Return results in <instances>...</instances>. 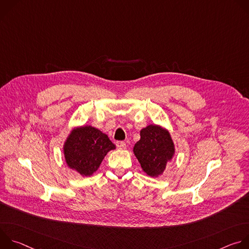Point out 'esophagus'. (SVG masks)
I'll return each instance as SVG.
<instances>
[{
    "label": "esophagus",
    "instance_id": "obj_1",
    "mask_svg": "<svg viewBox=\"0 0 249 249\" xmlns=\"http://www.w3.org/2000/svg\"><path fill=\"white\" fill-rule=\"evenodd\" d=\"M116 146H117V148H118V149H120V150H124V149H126V143H125V142H122V141L117 142V143H116Z\"/></svg>",
    "mask_w": 249,
    "mask_h": 249
}]
</instances>
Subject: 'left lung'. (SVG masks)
<instances>
[{
    "label": "left lung",
    "instance_id": "8db88e82",
    "mask_svg": "<svg viewBox=\"0 0 249 249\" xmlns=\"http://www.w3.org/2000/svg\"><path fill=\"white\" fill-rule=\"evenodd\" d=\"M141 139L133 153L143 171L151 177L160 176L175 155V146L169 131L157 124H150L140 131Z\"/></svg>",
    "mask_w": 249,
    "mask_h": 249
}]
</instances>
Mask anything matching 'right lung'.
Returning <instances> with one entry per match:
<instances>
[{"instance_id": "right-lung-1", "label": "right lung", "mask_w": 249, "mask_h": 249, "mask_svg": "<svg viewBox=\"0 0 249 249\" xmlns=\"http://www.w3.org/2000/svg\"><path fill=\"white\" fill-rule=\"evenodd\" d=\"M115 148L107 135L86 125L71 130L64 142L63 153L68 167L88 177L98 169L104 157Z\"/></svg>"}]
</instances>
